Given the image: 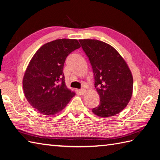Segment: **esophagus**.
I'll list each match as a JSON object with an SVG mask.
<instances>
[{"label":"esophagus","instance_id":"1","mask_svg":"<svg viewBox=\"0 0 160 160\" xmlns=\"http://www.w3.org/2000/svg\"><path fill=\"white\" fill-rule=\"evenodd\" d=\"M79 92H80V93L81 95H84V94H85V93H86V90L84 89H80L79 91Z\"/></svg>","mask_w":160,"mask_h":160}]
</instances>
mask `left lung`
I'll use <instances>...</instances> for the list:
<instances>
[{
	"label": "left lung",
	"instance_id": "1",
	"mask_svg": "<svg viewBox=\"0 0 160 160\" xmlns=\"http://www.w3.org/2000/svg\"><path fill=\"white\" fill-rule=\"evenodd\" d=\"M79 41L92 66L95 87L100 96V104L92 112L101 118L114 116L127 106L132 97L131 71L111 45L94 39Z\"/></svg>",
	"mask_w": 160,
	"mask_h": 160
}]
</instances>
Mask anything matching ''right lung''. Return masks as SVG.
<instances>
[{
    "mask_svg": "<svg viewBox=\"0 0 160 160\" xmlns=\"http://www.w3.org/2000/svg\"><path fill=\"white\" fill-rule=\"evenodd\" d=\"M80 47L76 39H58L43 45L30 60L23 91L38 113L47 116L59 113L76 95L67 87L62 71L67 56Z\"/></svg>",
    "mask_w": 160,
    "mask_h": 160,
    "instance_id": "1",
    "label": "right lung"
}]
</instances>
